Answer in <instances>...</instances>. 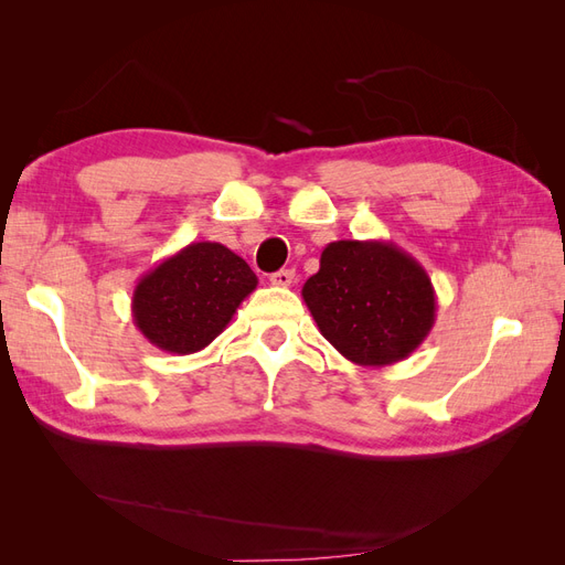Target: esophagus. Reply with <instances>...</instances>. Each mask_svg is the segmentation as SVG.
Listing matches in <instances>:
<instances>
[{
  "label": "esophagus",
  "instance_id": "obj_1",
  "mask_svg": "<svg viewBox=\"0 0 565 565\" xmlns=\"http://www.w3.org/2000/svg\"><path fill=\"white\" fill-rule=\"evenodd\" d=\"M292 282H295V270H289V268L276 270L270 276V285H276V287H289Z\"/></svg>",
  "mask_w": 565,
  "mask_h": 565
}]
</instances>
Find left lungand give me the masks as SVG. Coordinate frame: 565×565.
<instances>
[{
  "label": "left lung",
  "instance_id": "left-lung-1",
  "mask_svg": "<svg viewBox=\"0 0 565 565\" xmlns=\"http://www.w3.org/2000/svg\"><path fill=\"white\" fill-rule=\"evenodd\" d=\"M301 297L320 334L363 367L405 361L436 322L429 273L415 256L384 241L330 243Z\"/></svg>",
  "mask_w": 565,
  "mask_h": 565
}]
</instances>
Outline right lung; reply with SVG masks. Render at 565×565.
Wrapping results in <instances>:
<instances>
[{
	"label": "right lung",
	"instance_id": "add662e5",
	"mask_svg": "<svg viewBox=\"0 0 565 565\" xmlns=\"http://www.w3.org/2000/svg\"><path fill=\"white\" fill-rule=\"evenodd\" d=\"M256 276L221 243H191L136 282L131 318L160 351L198 353L226 330Z\"/></svg>",
	"mask_w": 565,
	"mask_h": 565
}]
</instances>
